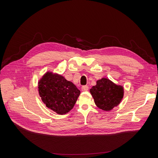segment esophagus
I'll list each match as a JSON object with an SVG mask.
<instances>
[{
    "label": "esophagus",
    "instance_id": "obj_1",
    "mask_svg": "<svg viewBox=\"0 0 158 158\" xmlns=\"http://www.w3.org/2000/svg\"><path fill=\"white\" fill-rule=\"evenodd\" d=\"M82 91H87L89 90V86L88 85H83L81 88Z\"/></svg>",
    "mask_w": 158,
    "mask_h": 158
}]
</instances>
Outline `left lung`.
<instances>
[{
  "instance_id": "obj_1",
  "label": "left lung",
  "mask_w": 158,
  "mask_h": 158,
  "mask_svg": "<svg viewBox=\"0 0 158 158\" xmlns=\"http://www.w3.org/2000/svg\"><path fill=\"white\" fill-rule=\"evenodd\" d=\"M96 105L104 110H110L121 102L124 89L106 78L97 81V84L90 89Z\"/></svg>"
}]
</instances>
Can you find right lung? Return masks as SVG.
I'll list each match as a JSON object with an SVG mask.
<instances>
[{
    "mask_svg": "<svg viewBox=\"0 0 158 158\" xmlns=\"http://www.w3.org/2000/svg\"><path fill=\"white\" fill-rule=\"evenodd\" d=\"M39 93L48 108L64 114L73 108L81 92L62 76L47 73L39 82Z\"/></svg>",
    "mask_w": 158,
    "mask_h": 158,
    "instance_id": "obj_1",
    "label": "right lung"
}]
</instances>
